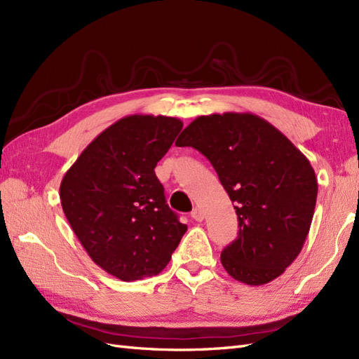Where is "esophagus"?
Wrapping results in <instances>:
<instances>
[{
	"label": "esophagus",
	"mask_w": 359,
	"mask_h": 359,
	"mask_svg": "<svg viewBox=\"0 0 359 359\" xmlns=\"http://www.w3.org/2000/svg\"><path fill=\"white\" fill-rule=\"evenodd\" d=\"M191 217H193V219L196 220V222H202L205 214H203V211H202L201 208H198V206H196V208H193V211H191Z\"/></svg>",
	"instance_id": "esophagus-1"
}]
</instances>
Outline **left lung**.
Segmentation results:
<instances>
[{
    "mask_svg": "<svg viewBox=\"0 0 359 359\" xmlns=\"http://www.w3.org/2000/svg\"><path fill=\"white\" fill-rule=\"evenodd\" d=\"M175 145L208 158L235 202L240 232L220 256L227 274L250 286L283 274L301 253L316 206L318 180L309 158L248 112L198 116Z\"/></svg>",
    "mask_w": 359,
    "mask_h": 359,
    "instance_id": "obj_1",
    "label": "left lung"
}]
</instances>
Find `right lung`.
<instances>
[{
	"instance_id": "right-lung-1",
	"label": "right lung",
	"mask_w": 359,
	"mask_h": 359,
	"mask_svg": "<svg viewBox=\"0 0 359 359\" xmlns=\"http://www.w3.org/2000/svg\"><path fill=\"white\" fill-rule=\"evenodd\" d=\"M181 128L172 116H124L82 151L61 181L73 232L95 265L123 281L161 273L187 231L154 172Z\"/></svg>"
}]
</instances>
